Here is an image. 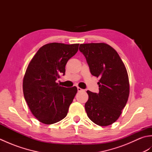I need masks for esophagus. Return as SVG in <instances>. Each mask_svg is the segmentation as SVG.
Here are the masks:
<instances>
[{"label": "esophagus", "instance_id": "esophagus-1", "mask_svg": "<svg viewBox=\"0 0 152 152\" xmlns=\"http://www.w3.org/2000/svg\"><path fill=\"white\" fill-rule=\"evenodd\" d=\"M77 90H78V92H80V91H83V90L82 89H81L80 88H79V87H78V88H77Z\"/></svg>", "mask_w": 152, "mask_h": 152}]
</instances>
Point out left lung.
I'll list each match as a JSON object with an SVG mask.
<instances>
[{
  "mask_svg": "<svg viewBox=\"0 0 152 152\" xmlns=\"http://www.w3.org/2000/svg\"><path fill=\"white\" fill-rule=\"evenodd\" d=\"M79 50L85 56L92 75L100 77L99 93L87 91V115L96 125H111L120 116L129 95L126 68L117 51L106 44H80Z\"/></svg>",
  "mask_w": 152,
  "mask_h": 152,
  "instance_id": "obj_1",
  "label": "left lung"
}]
</instances>
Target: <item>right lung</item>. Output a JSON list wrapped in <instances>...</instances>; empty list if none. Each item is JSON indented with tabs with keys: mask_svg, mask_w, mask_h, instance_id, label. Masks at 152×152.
<instances>
[{
	"mask_svg": "<svg viewBox=\"0 0 152 152\" xmlns=\"http://www.w3.org/2000/svg\"><path fill=\"white\" fill-rule=\"evenodd\" d=\"M79 44L50 43L40 48L28 64L23 90L31 112L45 124L66 117L77 93L76 87L60 86L56 80L65 74V65L78 50Z\"/></svg>",
	"mask_w": 152,
	"mask_h": 152,
	"instance_id": "add662e5",
	"label": "right lung"
}]
</instances>
